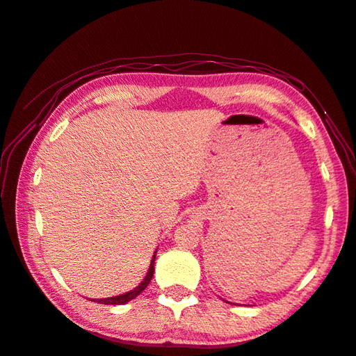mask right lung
<instances>
[{"instance_id":"add662e5","label":"right lung","mask_w":356,"mask_h":356,"mask_svg":"<svg viewBox=\"0 0 356 356\" xmlns=\"http://www.w3.org/2000/svg\"><path fill=\"white\" fill-rule=\"evenodd\" d=\"M153 273H155V256H153L152 259V264H150V268H149V273H147L145 279L140 282L139 286H136L135 290H131L129 293L125 294H120V296H113V298H105V299H92V302H97V304H105V305H122V304H127L129 300L135 299L138 294L143 293L147 285L150 284V280L153 277Z\"/></svg>"}]
</instances>
